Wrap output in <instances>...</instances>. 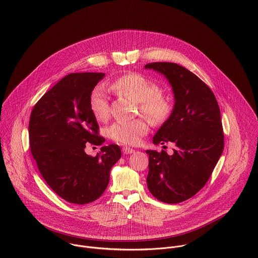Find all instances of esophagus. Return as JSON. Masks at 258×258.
<instances>
[{"mask_svg": "<svg viewBox=\"0 0 258 258\" xmlns=\"http://www.w3.org/2000/svg\"><path fill=\"white\" fill-rule=\"evenodd\" d=\"M122 151H123V153H124V154H126V155H127V154H133V153L135 152V150H134V149L129 147H123Z\"/></svg>", "mask_w": 258, "mask_h": 258, "instance_id": "obj_1", "label": "esophagus"}]
</instances>
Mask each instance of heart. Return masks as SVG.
Masks as SVG:
<instances>
[{
  "instance_id": "1",
  "label": "heart",
  "mask_w": 258,
  "mask_h": 258,
  "mask_svg": "<svg viewBox=\"0 0 258 258\" xmlns=\"http://www.w3.org/2000/svg\"><path fill=\"white\" fill-rule=\"evenodd\" d=\"M110 89L119 95L130 98L138 103V110L153 124L163 123L172 112V102L162 92L156 82L137 73L121 75L110 83ZM89 109L93 116L104 121L109 115V100L102 85L94 87L89 95ZM149 125L143 118L131 121H118L107 129L108 137L123 145H136L148 132Z\"/></svg>"
}]
</instances>
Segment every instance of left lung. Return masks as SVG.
I'll use <instances>...</instances> for the list:
<instances>
[{
	"label": "left lung",
	"mask_w": 258,
	"mask_h": 258,
	"mask_svg": "<svg viewBox=\"0 0 258 258\" xmlns=\"http://www.w3.org/2000/svg\"><path fill=\"white\" fill-rule=\"evenodd\" d=\"M145 69L169 80L175 105L153 138L172 142L174 153L147 150L150 192L159 201L178 204L195 196L209 181L223 150L221 111L214 92L197 75L174 62H152Z\"/></svg>",
	"instance_id": "8db88e82"
}]
</instances>
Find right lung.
I'll return each instance as SVG.
<instances>
[{
	"label": "right lung",
	"instance_id": "1",
	"mask_svg": "<svg viewBox=\"0 0 258 258\" xmlns=\"http://www.w3.org/2000/svg\"><path fill=\"white\" fill-rule=\"evenodd\" d=\"M102 73L71 74L59 80L35 105L29 123L30 146L38 171L50 188L72 204L85 205L106 189L111 168L121 150L110 144L95 157L86 145H102L89 95Z\"/></svg>",
	"mask_w": 258,
	"mask_h": 258
}]
</instances>
